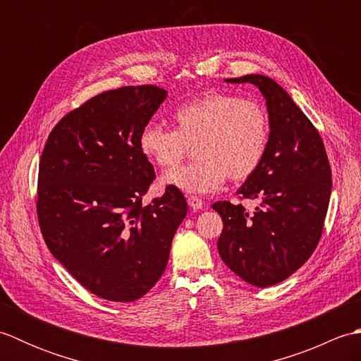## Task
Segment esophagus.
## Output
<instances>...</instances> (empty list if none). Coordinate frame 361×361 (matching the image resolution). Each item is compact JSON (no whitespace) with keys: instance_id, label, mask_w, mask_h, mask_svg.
I'll return each instance as SVG.
<instances>
[{"instance_id":"34e87169","label":"esophagus","mask_w":361,"mask_h":361,"mask_svg":"<svg viewBox=\"0 0 361 361\" xmlns=\"http://www.w3.org/2000/svg\"><path fill=\"white\" fill-rule=\"evenodd\" d=\"M188 204L190 206V208L192 209H203V202H202V198H198V197H194V195H190V197H188Z\"/></svg>"}]
</instances>
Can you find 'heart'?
Segmentation results:
<instances>
[{"label": "heart", "mask_w": 361, "mask_h": 361, "mask_svg": "<svg viewBox=\"0 0 361 361\" xmlns=\"http://www.w3.org/2000/svg\"><path fill=\"white\" fill-rule=\"evenodd\" d=\"M173 130L145 126L140 133L142 155L163 169L173 167L194 147L197 161L172 169L159 178L163 188L186 194L219 189L228 176L247 180L265 157L270 126L268 114L252 99L208 93L175 110Z\"/></svg>", "instance_id": "b5f03b06"}]
</instances>
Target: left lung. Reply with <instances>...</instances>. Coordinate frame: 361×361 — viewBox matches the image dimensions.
<instances>
[{"instance_id":"1","label":"left lung","mask_w":361,"mask_h":361,"mask_svg":"<svg viewBox=\"0 0 361 361\" xmlns=\"http://www.w3.org/2000/svg\"><path fill=\"white\" fill-rule=\"evenodd\" d=\"M225 82L259 88L270 136L262 163L235 192L259 203L255 212L229 202L212 204L224 220L217 250L240 279L265 288L286 281L315 251L331 200L332 172L317 128L281 85L262 74Z\"/></svg>"}]
</instances>
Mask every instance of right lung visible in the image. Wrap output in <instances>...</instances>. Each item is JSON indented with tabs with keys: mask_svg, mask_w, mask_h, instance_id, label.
Segmentation results:
<instances>
[{
	"mask_svg": "<svg viewBox=\"0 0 361 361\" xmlns=\"http://www.w3.org/2000/svg\"><path fill=\"white\" fill-rule=\"evenodd\" d=\"M167 97L153 85L91 97L54 127L38 169V221L52 256L91 293L116 302L144 296L163 276L186 198L155 178L140 133Z\"/></svg>",
	"mask_w": 361,
	"mask_h": 361,
	"instance_id": "right-lung-1",
	"label": "right lung"
}]
</instances>
